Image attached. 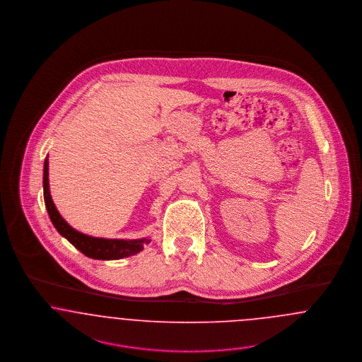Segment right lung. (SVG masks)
Listing matches in <instances>:
<instances>
[{
  "instance_id": "1",
  "label": "right lung",
  "mask_w": 362,
  "mask_h": 362,
  "mask_svg": "<svg viewBox=\"0 0 362 362\" xmlns=\"http://www.w3.org/2000/svg\"><path fill=\"white\" fill-rule=\"evenodd\" d=\"M43 196H45V206L47 209V214L57 228L58 233L65 237L74 247L78 249L86 256L96 259V260H118L122 257H129L139 253L144 249V245L150 244V238L141 240H110V238H98L86 235L77 231L65 222V219L59 215L49 189V160L45 159L43 168Z\"/></svg>"
}]
</instances>
